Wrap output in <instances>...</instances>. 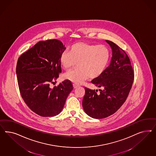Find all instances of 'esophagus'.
Masks as SVG:
<instances>
[{
	"instance_id": "1",
	"label": "esophagus",
	"mask_w": 156,
	"mask_h": 156,
	"mask_svg": "<svg viewBox=\"0 0 156 156\" xmlns=\"http://www.w3.org/2000/svg\"><path fill=\"white\" fill-rule=\"evenodd\" d=\"M73 87H74V89H76L78 87H79V86L76 85V84H73Z\"/></svg>"
}]
</instances>
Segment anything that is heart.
Instances as JSON below:
<instances>
[{
	"label": "heart",
	"instance_id": "heart-1",
	"mask_svg": "<svg viewBox=\"0 0 156 156\" xmlns=\"http://www.w3.org/2000/svg\"><path fill=\"white\" fill-rule=\"evenodd\" d=\"M109 59V50L105 46L77 42L71 46L70 52H62L59 61L62 66L67 70L78 63V68L67 71L64 78L80 85L89 77L95 80L102 76L108 66Z\"/></svg>",
	"mask_w": 156,
	"mask_h": 156
}]
</instances>
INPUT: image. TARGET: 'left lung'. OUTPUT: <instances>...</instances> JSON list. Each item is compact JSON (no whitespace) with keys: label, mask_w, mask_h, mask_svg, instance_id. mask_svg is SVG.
<instances>
[{"label":"left lung","mask_w":156,"mask_h":156,"mask_svg":"<svg viewBox=\"0 0 156 156\" xmlns=\"http://www.w3.org/2000/svg\"><path fill=\"white\" fill-rule=\"evenodd\" d=\"M112 48L110 64L102 76L91 82L98 90L85 87L82 106L89 116L106 118L115 113L128 97L134 80V71L127 54L115 43L106 40Z\"/></svg>","instance_id":"1"}]
</instances>
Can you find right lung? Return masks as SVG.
Wrapping results in <instances>:
<instances>
[{"mask_svg":"<svg viewBox=\"0 0 156 156\" xmlns=\"http://www.w3.org/2000/svg\"><path fill=\"white\" fill-rule=\"evenodd\" d=\"M65 49L59 40L42 41L18 58L16 73L20 94L28 108L40 116L60 113L73 89L67 80L50 87L61 73L59 57Z\"/></svg>","mask_w":156,"mask_h":156,"instance_id":"right-lung-1","label":"right lung"}]
</instances>
